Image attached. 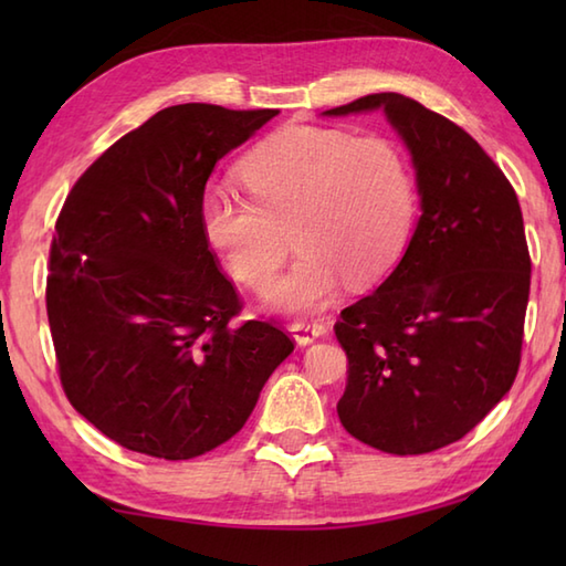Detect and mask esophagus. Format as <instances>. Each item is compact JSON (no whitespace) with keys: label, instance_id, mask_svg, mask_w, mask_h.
<instances>
[{"label":"esophagus","instance_id":"34e87169","mask_svg":"<svg viewBox=\"0 0 566 566\" xmlns=\"http://www.w3.org/2000/svg\"><path fill=\"white\" fill-rule=\"evenodd\" d=\"M292 335L296 345H311L314 340L323 338V335H328V323L323 321H294L290 326Z\"/></svg>","mask_w":566,"mask_h":566}]
</instances>
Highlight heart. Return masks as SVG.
<instances>
[{"instance_id":"b5f03b06","label":"heart","mask_w":566,"mask_h":566,"mask_svg":"<svg viewBox=\"0 0 566 566\" xmlns=\"http://www.w3.org/2000/svg\"><path fill=\"white\" fill-rule=\"evenodd\" d=\"M238 177L250 201L209 189L199 201L201 235L233 280L260 290L292 233L298 258L268 290L276 308L326 306L343 276L353 286L375 282L411 231L413 170L389 136L286 126L245 155Z\"/></svg>"}]
</instances>
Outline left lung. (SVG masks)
I'll list each match as a JSON object with an SVG mask.
<instances>
[{"label":"left lung","instance_id":"1","mask_svg":"<svg viewBox=\"0 0 566 566\" xmlns=\"http://www.w3.org/2000/svg\"><path fill=\"white\" fill-rule=\"evenodd\" d=\"M384 112L411 153L420 216L377 292L340 311L343 428L389 454L457 442L518 375L531 294L521 203L506 175L450 118L396 92L323 112Z\"/></svg>","mask_w":566,"mask_h":566}]
</instances>
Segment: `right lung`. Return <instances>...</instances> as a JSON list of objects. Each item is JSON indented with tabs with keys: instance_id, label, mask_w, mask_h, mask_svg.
I'll return each instance as SVG.
<instances>
[{
	"instance_id": "right-lung-1",
	"label": "right lung",
	"mask_w": 566,
	"mask_h": 566,
	"mask_svg": "<svg viewBox=\"0 0 566 566\" xmlns=\"http://www.w3.org/2000/svg\"><path fill=\"white\" fill-rule=\"evenodd\" d=\"M280 112L177 104L94 160L57 216L48 323L75 411L126 450L191 460L245 426L292 355L240 311L199 228L216 163Z\"/></svg>"
}]
</instances>
